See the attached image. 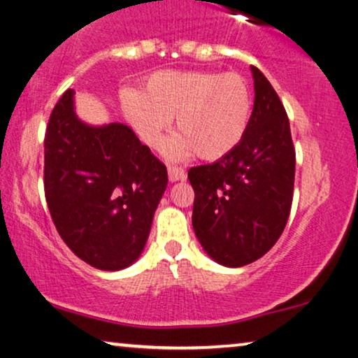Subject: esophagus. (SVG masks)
<instances>
[{"mask_svg": "<svg viewBox=\"0 0 358 358\" xmlns=\"http://www.w3.org/2000/svg\"><path fill=\"white\" fill-rule=\"evenodd\" d=\"M186 178V173L185 170L181 167H177V165H169V180L172 181H180V180H185Z\"/></svg>", "mask_w": 358, "mask_h": 358, "instance_id": "34e87169", "label": "esophagus"}]
</instances>
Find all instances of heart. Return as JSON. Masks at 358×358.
Wrapping results in <instances>:
<instances>
[{
	"mask_svg": "<svg viewBox=\"0 0 358 358\" xmlns=\"http://www.w3.org/2000/svg\"><path fill=\"white\" fill-rule=\"evenodd\" d=\"M122 109L148 146H162L175 117L180 133L169 141V157L196 152L204 161H218L246 136L252 93L239 73L157 71L143 80L138 93L122 94Z\"/></svg>",
	"mask_w": 358,
	"mask_h": 358,
	"instance_id": "b5f03b06",
	"label": "heart"
}]
</instances>
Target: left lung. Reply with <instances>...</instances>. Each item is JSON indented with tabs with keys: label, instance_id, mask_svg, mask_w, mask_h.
Listing matches in <instances>:
<instances>
[{
	"label": "left lung",
	"instance_id": "obj_1",
	"mask_svg": "<svg viewBox=\"0 0 358 358\" xmlns=\"http://www.w3.org/2000/svg\"><path fill=\"white\" fill-rule=\"evenodd\" d=\"M246 136L220 161L189 169L193 228L217 264L243 266L278 241L291 212L296 152L278 94L257 67Z\"/></svg>",
	"mask_w": 358,
	"mask_h": 358
}]
</instances>
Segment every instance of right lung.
Segmentation results:
<instances>
[{"label":"right lung","instance_id":"add662e5","mask_svg":"<svg viewBox=\"0 0 358 358\" xmlns=\"http://www.w3.org/2000/svg\"><path fill=\"white\" fill-rule=\"evenodd\" d=\"M73 90L51 112L45 135V196L69 249L98 270H124L146 246L167 169L124 124L88 125Z\"/></svg>","mask_w":358,"mask_h":358}]
</instances>
